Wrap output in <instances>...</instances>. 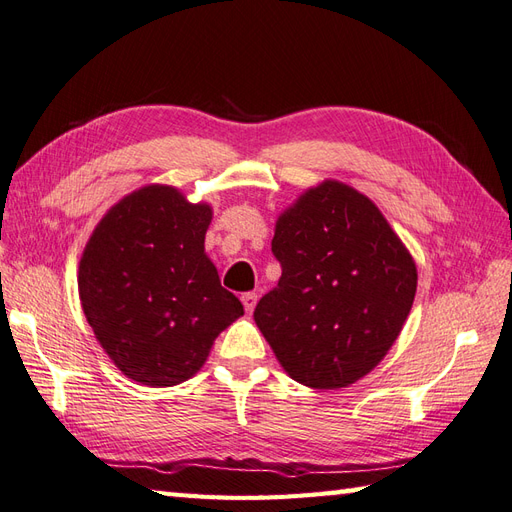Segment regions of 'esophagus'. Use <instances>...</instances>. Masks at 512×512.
<instances>
[{
  "label": "esophagus",
  "mask_w": 512,
  "mask_h": 512,
  "mask_svg": "<svg viewBox=\"0 0 512 512\" xmlns=\"http://www.w3.org/2000/svg\"><path fill=\"white\" fill-rule=\"evenodd\" d=\"M241 301H243L245 312H247V314H252V312H254V307H256V303H258V294H256V292H245L243 297H241Z\"/></svg>",
  "instance_id": "obj_1"
}]
</instances>
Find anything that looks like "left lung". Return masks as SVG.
Listing matches in <instances>:
<instances>
[{
	"label": "left lung",
	"instance_id": "left-lung-1",
	"mask_svg": "<svg viewBox=\"0 0 512 512\" xmlns=\"http://www.w3.org/2000/svg\"><path fill=\"white\" fill-rule=\"evenodd\" d=\"M277 286L254 320L286 374L335 391L374 369L399 337L416 294V262L376 203L324 179L275 222Z\"/></svg>",
	"mask_w": 512,
	"mask_h": 512
}]
</instances>
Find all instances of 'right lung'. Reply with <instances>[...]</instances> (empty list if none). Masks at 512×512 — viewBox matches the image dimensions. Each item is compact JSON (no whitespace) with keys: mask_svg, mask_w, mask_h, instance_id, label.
Segmentation results:
<instances>
[{"mask_svg":"<svg viewBox=\"0 0 512 512\" xmlns=\"http://www.w3.org/2000/svg\"><path fill=\"white\" fill-rule=\"evenodd\" d=\"M209 203L149 183L123 196L91 232L79 297L98 344L123 376L153 389L205 365L228 324L243 316L205 252Z\"/></svg>","mask_w":512,"mask_h":512,"instance_id":"obj_1","label":"right lung"}]
</instances>
